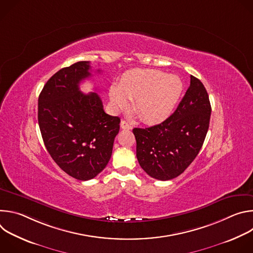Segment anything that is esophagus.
I'll use <instances>...</instances> for the list:
<instances>
[{
    "label": "esophagus",
    "instance_id": "esophagus-1",
    "mask_svg": "<svg viewBox=\"0 0 253 253\" xmlns=\"http://www.w3.org/2000/svg\"><path fill=\"white\" fill-rule=\"evenodd\" d=\"M120 126H121V128L122 129H127V130H130V129H132V126H131V124H129L127 121H125V120H122L121 121V123H120Z\"/></svg>",
    "mask_w": 253,
    "mask_h": 253
}]
</instances>
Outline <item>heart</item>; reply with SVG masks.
<instances>
[{"mask_svg":"<svg viewBox=\"0 0 253 253\" xmlns=\"http://www.w3.org/2000/svg\"><path fill=\"white\" fill-rule=\"evenodd\" d=\"M183 90L180 78L152 69H135L125 73L118 87L110 89V100L116 109L133 101L134 110L147 123L165 120L173 111Z\"/></svg>","mask_w":253,"mask_h":253,"instance_id":"heart-1","label":"heart"}]
</instances>
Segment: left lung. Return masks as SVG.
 <instances>
[{"label":"left lung","instance_id":"obj_1","mask_svg":"<svg viewBox=\"0 0 253 253\" xmlns=\"http://www.w3.org/2000/svg\"><path fill=\"white\" fill-rule=\"evenodd\" d=\"M210 114L204 85L190 76V86L170 117L149 128L133 129L136 156L142 169L162 181L183 173L203 145Z\"/></svg>","mask_w":253,"mask_h":253}]
</instances>
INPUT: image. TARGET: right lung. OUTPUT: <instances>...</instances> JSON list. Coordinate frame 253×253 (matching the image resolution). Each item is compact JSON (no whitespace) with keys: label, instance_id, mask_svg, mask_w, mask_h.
Here are the masks:
<instances>
[{"label":"right lung","instance_id":"add662e5","mask_svg":"<svg viewBox=\"0 0 253 253\" xmlns=\"http://www.w3.org/2000/svg\"><path fill=\"white\" fill-rule=\"evenodd\" d=\"M90 69V62L81 61L59 70L38 100V122L49 154L63 171L82 181L106 167L120 129V118L104 112L97 93L80 91L81 81L91 77Z\"/></svg>","mask_w":253,"mask_h":253}]
</instances>
